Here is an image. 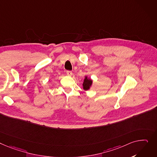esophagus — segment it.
<instances>
[{
	"label": "esophagus",
	"mask_w": 157,
	"mask_h": 157,
	"mask_svg": "<svg viewBox=\"0 0 157 157\" xmlns=\"http://www.w3.org/2000/svg\"><path fill=\"white\" fill-rule=\"evenodd\" d=\"M66 73H67V75L69 76H71L72 75V72L71 71H67L66 72Z\"/></svg>",
	"instance_id": "esophagus-1"
}]
</instances>
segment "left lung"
I'll return each mask as SVG.
<instances>
[{"instance_id": "8db88e82", "label": "left lung", "mask_w": 157, "mask_h": 157, "mask_svg": "<svg viewBox=\"0 0 157 157\" xmlns=\"http://www.w3.org/2000/svg\"><path fill=\"white\" fill-rule=\"evenodd\" d=\"M93 84V80L90 78H88V76H85V79L83 80L82 82V88L85 91H88L90 89Z\"/></svg>"}]
</instances>
